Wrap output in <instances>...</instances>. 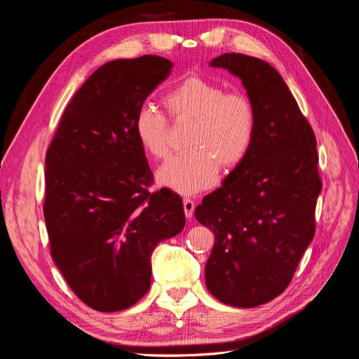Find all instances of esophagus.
Returning <instances> with one entry per match:
<instances>
[{"instance_id": "1", "label": "esophagus", "mask_w": 359, "mask_h": 359, "mask_svg": "<svg viewBox=\"0 0 359 359\" xmlns=\"http://www.w3.org/2000/svg\"><path fill=\"white\" fill-rule=\"evenodd\" d=\"M182 206H184V214H186L187 219H191L193 211H194V202L190 198H186L182 201Z\"/></svg>"}]
</instances>
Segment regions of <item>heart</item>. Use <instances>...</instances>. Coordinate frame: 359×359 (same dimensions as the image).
I'll use <instances>...</instances> for the list:
<instances>
[{"label":"heart","mask_w":359,"mask_h":359,"mask_svg":"<svg viewBox=\"0 0 359 359\" xmlns=\"http://www.w3.org/2000/svg\"><path fill=\"white\" fill-rule=\"evenodd\" d=\"M163 106L175 121H191V127L186 144L190 151L172 154L158 166L160 186L194 194L212 186L219 166L232 170L247 157L256 132V111L244 93H226L220 83L190 76L163 95ZM133 130L147 154L165 156L169 124L156 106L139 107Z\"/></svg>","instance_id":"b5f03b06"}]
</instances>
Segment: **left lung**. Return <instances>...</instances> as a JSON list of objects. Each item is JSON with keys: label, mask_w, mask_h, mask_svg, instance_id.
<instances>
[{"label": "left lung", "mask_w": 359, "mask_h": 359, "mask_svg": "<svg viewBox=\"0 0 359 359\" xmlns=\"http://www.w3.org/2000/svg\"><path fill=\"white\" fill-rule=\"evenodd\" d=\"M210 66L241 79L256 111V132L241 165L194 210L215 236L205 283L223 304L252 309L287 287L314 236L322 190L316 137L271 64L223 53Z\"/></svg>", "instance_id": "obj_1"}]
</instances>
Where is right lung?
<instances>
[{"instance_id": "1", "label": "right lung", "mask_w": 359, "mask_h": 359, "mask_svg": "<svg viewBox=\"0 0 359 359\" xmlns=\"http://www.w3.org/2000/svg\"><path fill=\"white\" fill-rule=\"evenodd\" d=\"M173 64L114 60L73 95L46 154V229L70 289L97 311L132 307L151 286V255L186 224L182 201L161 189L135 136L136 111Z\"/></svg>"}]
</instances>
